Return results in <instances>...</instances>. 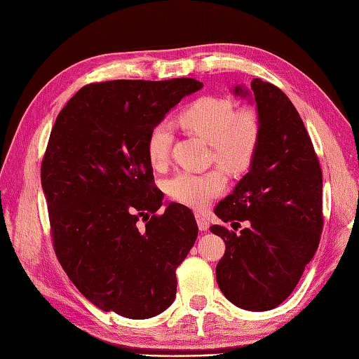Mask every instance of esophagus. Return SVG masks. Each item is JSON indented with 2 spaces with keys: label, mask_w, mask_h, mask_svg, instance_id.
<instances>
[{
  "label": "esophagus",
  "mask_w": 359,
  "mask_h": 359,
  "mask_svg": "<svg viewBox=\"0 0 359 359\" xmlns=\"http://www.w3.org/2000/svg\"><path fill=\"white\" fill-rule=\"evenodd\" d=\"M196 220H197V225H199V230H201V231H207L208 228H210L208 219L205 217L203 215H199V212H197V215H196Z\"/></svg>",
  "instance_id": "obj_1"
}]
</instances>
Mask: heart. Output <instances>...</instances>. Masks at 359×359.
Returning <instances> with one entry per match:
<instances>
[{
    "label": "heart",
    "mask_w": 359,
    "mask_h": 359,
    "mask_svg": "<svg viewBox=\"0 0 359 359\" xmlns=\"http://www.w3.org/2000/svg\"><path fill=\"white\" fill-rule=\"evenodd\" d=\"M179 125L211 144L212 160L228 172L248 170L261 139V121L253 108L236 109L220 97H202L179 116ZM174 134L170 125L160 123L147 139V156L154 168L166 165ZM226 177L220 170L208 172L180 171L166 182V193L174 201L193 208H203L224 191Z\"/></svg>",
    "instance_id": "obj_1"
}]
</instances>
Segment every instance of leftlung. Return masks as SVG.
I'll return each instance as SVG.
<instances>
[{"label": "left lung", "mask_w": 359, "mask_h": 359, "mask_svg": "<svg viewBox=\"0 0 359 359\" xmlns=\"http://www.w3.org/2000/svg\"><path fill=\"white\" fill-rule=\"evenodd\" d=\"M233 93L256 103L261 139L250 171L215 208L233 226L210 228L225 242L216 279L234 306L265 311L292 294L316 253L323 172L302 118L278 86L253 79L250 89L239 85Z\"/></svg>", "instance_id": "1"}]
</instances>
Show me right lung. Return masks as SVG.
<instances>
[{
	"instance_id": "right-lung-1",
	"label": "right lung",
	"mask_w": 359,
	"mask_h": 359,
	"mask_svg": "<svg viewBox=\"0 0 359 359\" xmlns=\"http://www.w3.org/2000/svg\"><path fill=\"white\" fill-rule=\"evenodd\" d=\"M202 88L193 79L93 83L52 128L41 187L53 248L79 292L103 311L148 319L174 301L175 269L199 228L185 205L156 215L163 194L152 185L147 139Z\"/></svg>"
}]
</instances>
